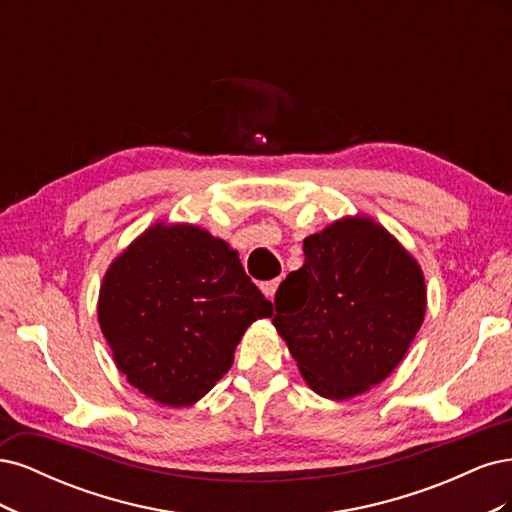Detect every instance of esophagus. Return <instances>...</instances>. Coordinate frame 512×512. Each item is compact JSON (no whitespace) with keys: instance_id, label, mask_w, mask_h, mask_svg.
I'll list each match as a JSON object with an SVG mask.
<instances>
[{"instance_id":"esophagus-1","label":"esophagus","mask_w":512,"mask_h":512,"mask_svg":"<svg viewBox=\"0 0 512 512\" xmlns=\"http://www.w3.org/2000/svg\"><path fill=\"white\" fill-rule=\"evenodd\" d=\"M277 286H280V280H271V282H265V284H262L260 288H262V292L267 294L269 299H273V297H275V292H277Z\"/></svg>"}]
</instances>
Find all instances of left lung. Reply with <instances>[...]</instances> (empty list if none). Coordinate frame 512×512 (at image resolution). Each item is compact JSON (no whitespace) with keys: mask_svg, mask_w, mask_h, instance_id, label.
I'll list each match as a JSON object with an SVG mask.
<instances>
[{"mask_svg":"<svg viewBox=\"0 0 512 512\" xmlns=\"http://www.w3.org/2000/svg\"><path fill=\"white\" fill-rule=\"evenodd\" d=\"M303 267L275 294L273 324L301 376L344 401L389 378L421 329L425 275L369 215H346L303 241Z\"/></svg>","mask_w":512,"mask_h":512,"instance_id":"1","label":"left lung"}]
</instances>
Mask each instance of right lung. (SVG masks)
Returning a JSON list of instances; mask_svg holds the SVG:
<instances>
[{"label":"right lung","instance_id":"obj_1","mask_svg":"<svg viewBox=\"0 0 512 512\" xmlns=\"http://www.w3.org/2000/svg\"><path fill=\"white\" fill-rule=\"evenodd\" d=\"M273 303L237 250L196 224L156 222L106 269L98 322L134 389L168 408L203 399L235 361L247 327Z\"/></svg>","mask_w":512,"mask_h":512}]
</instances>
